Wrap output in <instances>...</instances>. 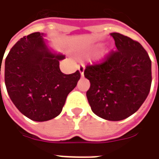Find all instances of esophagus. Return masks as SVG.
Segmentation results:
<instances>
[{"mask_svg": "<svg viewBox=\"0 0 159 159\" xmlns=\"http://www.w3.org/2000/svg\"><path fill=\"white\" fill-rule=\"evenodd\" d=\"M78 70H79V72L81 74V76H84V70H85V66H84V65L81 64L79 66V67H78Z\"/></svg>", "mask_w": 159, "mask_h": 159, "instance_id": "esophagus-1", "label": "esophagus"}]
</instances>
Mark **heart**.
<instances>
[{
  "label": "heart",
  "instance_id": "obj_1",
  "mask_svg": "<svg viewBox=\"0 0 159 159\" xmlns=\"http://www.w3.org/2000/svg\"><path fill=\"white\" fill-rule=\"evenodd\" d=\"M99 46H100V44H96L94 46H92L90 47V48H89V49H87V50H85V52L87 53V54H91V53L94 52L96 50H98V48ZM109 51H110L109 49H106V50H103V51H101V52L99 53V55H98V58L103 59L108 54H109Z\"/></svg>",
  "mask_w": 159,
  "mask_h": 159
}]
</instances>
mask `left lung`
Returning <instances> with one entry per match:
<instances>
[{
    "label": "left lung",
    "mask_w": 159,
    "mask_h": 159,
    "mask_svg": "<svg viewBox=\"0 0 159 159\" xmlns=\"http://www.w3.org/2000/svg\"><path fill=\"white\" fill-rule=\"evenodd\" d=\"M116 52L102 64L89 66L84 76L90 82L87 98L93 112L118 121L136 113L144 103L152 83V62L142 44L111 33Z\"/></svg>",
    "instance_id": "8db88e82"
}]
</instances>
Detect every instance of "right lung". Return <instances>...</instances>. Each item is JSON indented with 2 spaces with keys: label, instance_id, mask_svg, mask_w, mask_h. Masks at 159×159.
<instances>
[{
  "label": "right lung",
  "instance_id": "obj_1",
  "mask_svg": "<svg viewBox=\"0 0 159 159\" xmlns=\"http://www.w3.org/2000/svg\"><path fill=\"white\" fill-rule=\"evenodd\" d=\"M44 37L36 32L22 38L5 61V84L11 100L26 117L39 122L61 114L80 79L78 70L62 73L60 61L66 56L53 50Z\"/></svg>",
  "mask_w": 159,
  "mask_h": 159
}]
</instances>
